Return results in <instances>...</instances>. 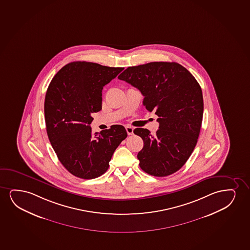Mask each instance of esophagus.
<instances>
[{
	"label": "esophagus",
	"instance_id": "esophagus-1",
	"mask_svg": "<svg viewBox=\"0 0 250 250\" xmlns=\"http://www.w3.org/2000/svg\"><path fill=\"white\" fill-rule=\"evenodd\" d=\"M125 129H126L127 134H128L129 136L133 134V128H132V127L126 126L125 127Z\"/></svg>",
	"mask_w": 250,
	"mask_h": 250
}]
</instances>
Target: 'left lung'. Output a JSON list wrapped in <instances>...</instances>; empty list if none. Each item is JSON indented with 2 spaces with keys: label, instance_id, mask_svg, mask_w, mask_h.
<instances>
[{
  "label": "left lung",
  "instance_id": "left-lung-1",
  "mask_svg": "<svg viewBox=\"0 0 250 250\" xmlns=\"http://www.w3.org/2000/svg\"><path fill=\"white\" fill-rule=\"evenodd\" d=\"M118 78L137 88L146 110L159 117L155 135L147 129L134 130L144 144L137 154L141 169L159 177L177 171L191 156L201 129L204 99L198 81L174 62L129 67Z\"/></svg>",
  "mask_w": 250,
  "mask_h": 250
}]
</instances>
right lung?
<instances>
[{"label": "right lung", "instance_id": "1", "mask_svg": "<svg viewBox=\"0 0 250 250\" xmlns=\"http://www.w3.org/2000/svg\"><path fill=\"white\" fill-rule=\"evenodd\" d=\"M124 68L91 62H70L53 77L45 94L44 111L49 141L59 161L72 175L97 178L107 171L114 151L127 137L114 125L91 132V114L102 109V91Z\"/></svg>", "mask_w": 250, "mask_h": 250}]
</instances>
